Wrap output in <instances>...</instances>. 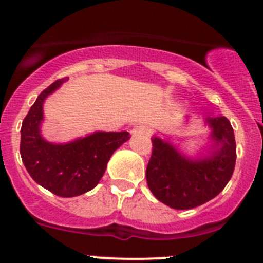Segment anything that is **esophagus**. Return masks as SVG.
Instances as JSON below:
<instances>
[{
    "label": "esophagus",
    "mask_w": 263,
    "mask_h": 263,
    "mask_svg": "<svg viewBox=\"0 0 263 263\" xmlns=\"http://www.w3.org/2000/svg\"><path fill=\"white\" fill-rule=\"evenodd\" d=\"M152 133V129L146 125H139V126H136L133 130H132V134L133 136H146L148 137Z\"/></svg>",
    "instance_id": "esophagus-1"
}]
</instances>
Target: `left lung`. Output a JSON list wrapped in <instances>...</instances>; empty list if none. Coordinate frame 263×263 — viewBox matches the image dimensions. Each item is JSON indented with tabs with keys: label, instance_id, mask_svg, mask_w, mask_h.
Returning a JSON list of instances; mask_svg holds the SVG:
<instances>
[{
	"label": "left lung",
	"instance_id": "1",
	"mask_svg": "<svg viewBox=\"0 0 263 263\" xmlns=\"http://www.w3.org/2000/svg\"><path fill=\"white\" fill-rule=\"evenodd\" d=\"M212 145L200 157H187L168 141L154 136L146 170L150 191L174 210H191L225 188L236 164V141L227 117L205 118Z\"/></svg>",
	"mask_w": 263,
	"mask_h": 263
}]
</instances>
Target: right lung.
Segmentation results:
<instances>
[{
    "instance_id": "right-lung-1",
    "label": "right lung",
    "mask_w": 263,
    "mask_h": 263,
    "mask_svg": "<svg viewBox=\"0 0 263 263\" xmlns=\"http://www.w3.org/2000/svg\"><path fill=\"white\" fill-rule=\"evenodd\" d=\"M67 80H57L39 95L21 127L20 150L27 173L60 197L79 196L96 187L111 154L130 138L127 132H95L67 143L43 138V104Z\"/></svg>"
}]
</instances>
